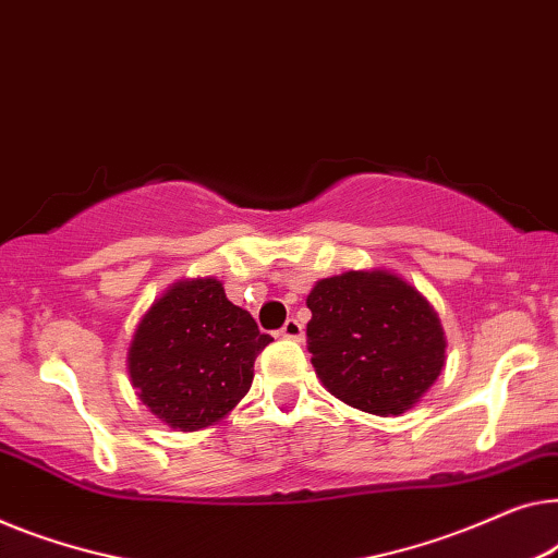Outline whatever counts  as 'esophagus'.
<instances>
[{
	"label": "esophagus",
	"instance_id": "obj_1",
	"mask_svg": "<svg viewBox=\"0 0 558 558\" xmlns=\"http://www.w3.org/2000/svg\"><path fill=\"white\" fill-rule=\"evenodd\" d=\"M281 337L294 339V342H302V339H304L302 322H299V319H287L284 327H281Z\"/></svg>",
	"mask_w": 558,
	"mask_h": 558
}]
</instances>
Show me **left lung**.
Masks as SVG:
<instances>
[{"mask_svg":"<svg viewBox=\"0 0 558 558\" xmlns=\"http://www.w3.org/2000/svg\"><path fill=\"white\" fill-rule=\"evenodd\" d=\"M312 365L337 400L369 415L415 408L446 367L435 306L387 269L319 279L306 296Z\"/></svg>","mask_w":558,"mask_h":558,"instance_id":"1","label":"left lung"}]
</instances>
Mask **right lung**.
<instances>
[{
  "label": "right lung",
  "instance_id": "obj_1",
  "mask_svg": "<svg viewBox=\"0 0 558 558\" xmlns=\"http://www.w3.org/2000/svg\"><path fill=\"white\" fill-rule=\"evenodd\" d=\"M269 342L219 279H181L145 310L125 365L143 405L173 430L193 433L239 405Z\"/></svg>",
  "mask_w": 558,
  "mask_h": 558
}]
</instances>
